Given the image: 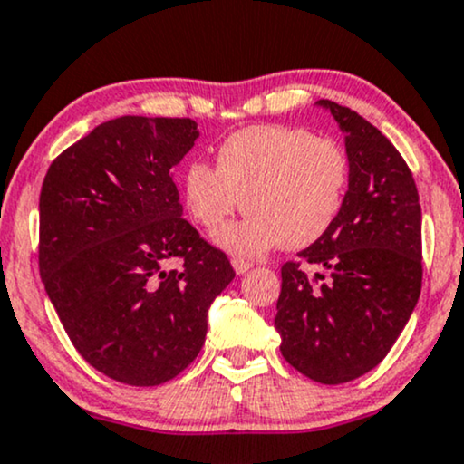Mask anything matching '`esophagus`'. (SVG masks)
<instances>
[{"instance_id": "1", "label": "esophagus", "mask_w": 464, "mask_h": 464, "mask_svg": "<svg viewBox=\"0 0 464 464\" xmlns=\"http://www.w3.org/2000/svg\"><path fill=\"white\" fill-rule=\"evenodd\" d=\"M233 269H236L237 276H242L252 269V263L250 261H244V259H233Z\"/></svg>"}]
</instances>
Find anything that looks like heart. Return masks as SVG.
I'll return each mask as SVG.
<instances>
[{
    "mask_svg": "<svg viewBox=\"0 0 464 464\" xmlns=\"http://www.w3.org/2000/svg\"><path fill=\"white\" fill-rule=\"evenodd\" d=\"M216 164L190 162L181 195L188 214L209 231L246 201L250 214L216 233L231 255L261 256L278 244L306 248L330 231L344 205L347 154L336 140L304 128H244L220 145Z\"/></svg>",
    "mask_w": 464,
    "mask_h": 464,
    "instance_id": "b5f03b06",
    "label": "heart"
}]
</instances>
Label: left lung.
Listing matches in <instances>:
<instances>
[{
    "mask_svg": "<svg viewBox=\"0 0 464 464\" xmlns=\"http://www.w3.org/2000/svg\"><path fill=\"white\" fill-rule=\"evenodd\" d=\"M344 134L349 186L336 222L283 266L274 325L280 353L316 383L353 381L390 353L421 291V208L407 162L355 111L314 102Z\"/></svg>",
    "mask_w": 464,
    "mask_h": 464,
    "instance_id": "left-lung-1",
    "label": "left lung"
}]
</instances>
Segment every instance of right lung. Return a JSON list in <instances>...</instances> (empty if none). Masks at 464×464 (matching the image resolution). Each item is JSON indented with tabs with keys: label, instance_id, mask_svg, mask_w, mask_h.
<instances>
[{
	"label": "right lung",
	"instance_id": "obj_1",
	"mask_svg": "<svg viewBox=\"0 0 464 464\" xmlns=\"http://www.w3.org/2000/svg\"><path fill=\"white\" fill-rule=\"evenodd\" d=\"M197 139L192 120L117 117L57 156L40 190L46 295L83 360L121 383L178 377L236 278L181 218L173 173ZM173 256L182 269L164 270Z\"/></svg>",
	"mask_w": 464,
	"mask_h": 464
}]
</instances>
